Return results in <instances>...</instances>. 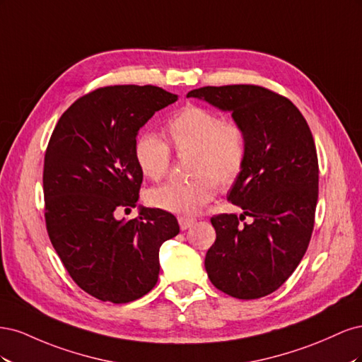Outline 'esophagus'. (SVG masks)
<instances>
[{"instance_id":"34e87169","label":"esophagus","mask_w":362,"mask_h":362,"mask_svg":"<svg viewBox=\"0 0 362 362\" xmlns=\"http://www.w3.org/2000/svg\"><path fill=\"white\" fill-rule=\"evenodd\" d=\"M194 218H189V217H180L178 218V223H180V228L182 229V231H185V229H189L194 225Z\"/></svg>"}]
</instances>
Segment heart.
I'll return each mask as SVG.
<instances>
[{
	"mask_svg": "<svg viewBox=\"0 0 362 362\" xmlns=\"http://www.w3.org/2000/svg\"><path fill=\"white\" fill-rule=\"evenodd\" d=\"M177 154L193 152L192 181H170L151 189L148 202L177 216H193L217 193V184L231 187L242 175L247 158L243 127L201 105H185L166 125ZM136 164L145 178L158 181L168 173L172 152L156 134H141L134 145Z\"/></svg>",
	"mask_w": 362,
	"mask_h": 362,
	"instance_id": "obj_1",
	"label": "heart"
}]
</instances>
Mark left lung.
<instances>
[{"instance_id": "left-lung-1", "label": "left lung", "mask_w": 362, "mask_h": 362, "mask_svg": "<svg viewBox=\"0 0 362 362\" xmlns=\"http://www.w3.org/2000/svg\"><path fill=\"white\" fill-rule=\"evenodd\" d=\"M243 127L245 169L228 193L255 222L235 214L211 217L216 242L205 270L211 284L237 299L278 290L308 249L319 198V160L311 129L288 98L254 84L206 86L187 93Z\"/></svg>"}]
</instances>
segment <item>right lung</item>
Instances as JSON below:
<instances>
[{"label": "right lung", "mask_w": 362, "mask_h": 362, "mask_svg": "<svg viewBox=\"0 0 362 362\" xmlns=\"http://www.w3.org/2000/svg\"><path fill=\"white\" fill-rule=\"evenodd\" d=\"M178 95L157 86H107L78 98L54 128L43 161L45 222L69 276L103 302L128 303L156 287L160 246L180 233L173 214L140 206L139 129Z\"/></svg>", "instance_id": "add662e5"}]
</instances>
